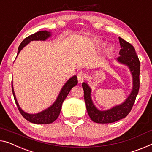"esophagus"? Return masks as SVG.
<instances>
[{
  "instance_id": "34e87169",
  "label": "esophagus",
  "mask_w": 152,
  "mask_h": 152,
  "mask_svg": "<svg viewBox=\"0 0 152 152\" xmlns=\"http://www.w3.org/2000/svg\"><path fill=\"white\" fill-rule=\"evenodd\" d=\"M86 78V74L83 71H79L77 74V79L79 83H81Z\"/></svg>"
}]
</instances>
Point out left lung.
<instances>
[{"mask_svg": "<svg viewBox=\"0 0 152 152\" xmlns=\"http://www.w3.org/2000/svg\"><path fill=\"white\" fill-rule=\"evenodd\" d=\"M121 49L120 56L118 58L119 62L124 64L129 67L133 77L132 91L124 102L120 105L116 106L109 110L100 111L96 108L91 100V90L87 83H83L82 87L84 91L86 109L88 115L93 122L99 124H108L126 118L130 113L133 107L137 96L139 90L140 81V62L137 55L135 49L131 44L119 37Z\"/></svg>", "mask_w": 152, "mask_h": 152, "instance_id": "obj_1", "label": "left lung"}]
</instances>
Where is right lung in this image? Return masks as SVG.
Masks as SVG:
<instances>
[{"label":"right lung","instance_id":"right-lung-1","mask_svg":"<svg viewBox=\"0 0 152 152\" xmlns=\"http://www.w3.org/2000/svg\"><path fill=\"white\" fill-rule=\"evenodd\" d=\"M50 35L51 34L50 32L43 30V31H39L36 32V33L27 37L21 43L19 48H18V55L20 53L21 50L25 45H26L28 43H29L31 41H45L48 37H50ZM77 77L75 75L73 76L71 79H69V80H68V81L65 83V85L63 86L62 89L60 91V94L58 96V99L56 100L54 103L50 108L47 109L46 110L37 114H28L21 109L19 104L18 103L17 100H16L15 93H14L13 91V84H11V86H12V92L14 100H15V103L17 104L18 110L20 112V113L22 114V115L24 117L26 120H27L28 121H29V122L32 123L38 124H51L53 122H54L58 118V116L60 115V111H61L63 101L66 99L71 90L74 86H75L77 84ZM11 83H12V82H11Z\"/></svg>","mask_w":152,"mask_h":152}]
</instances>
